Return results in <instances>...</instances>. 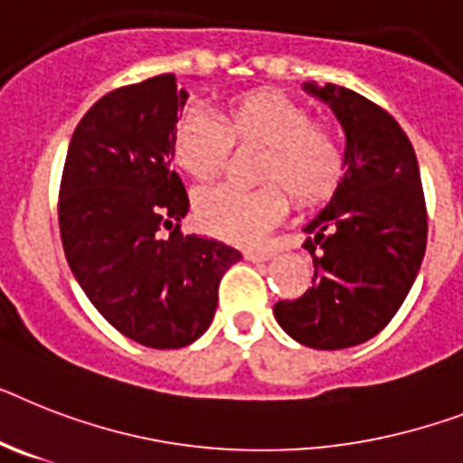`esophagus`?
Wrapping results in <instances>:
<instances>
[{
    "label": "esophagus",
    "instance_id": "esophagus-1",
    "mask_svg": "<svg viewBox=\"0 0 463 463\" xmlns=\"http://www.w3.org/2000/svg\"><path fill=\"white\" fill-rule=\"evenodd\" d=\"M246 260H250V262H265V260L272 258V250H246Z\"/></svg>",
    "mask_w": 463,
    "mask_h": 463
}]
</instances>
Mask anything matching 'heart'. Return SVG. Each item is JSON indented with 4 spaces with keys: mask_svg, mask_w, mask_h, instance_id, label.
Here are the masks:
<instances>
[{
    "mask_svg": "<svg viewBox=\"0 0 463 463\" xmlns=\"http://www.w3.org/2000/svg\"><path fill=\"white\" fill-rule=\"evenodd\" d=\"M232 146H260L255 189L217 186L194 203L198 227L229 243H255L286 215L289 191L303 208L334 198L345 177L341 139L305 106L277 90H250L227 99L215 116L189 109L172 129V158L198 184L222 175Z\"/></svg>",
    "mask_w": 463,
    "mask_h": 463,
    "instance_id": "b5f03b06",
    "label": "heart"
}]
</instances>
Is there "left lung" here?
Returning <instances> with one entry per match:
<instances>
[{
  "label": "left lung",
  "instance_id": "obj_1",
  "mask_svg": "<svg viewBox=\"0 0 463 463\" xmlns=\"http://www.w3.org/2000/svg\"><path fill=\"white\" fill-rule=\"evenodd\" d=\"M345 129L347 170L331 203L305 227L312 288L279 300L286 334L317 350L369 341L391 322L414 284L429 213L414 146L378 103L338 85H305Z\"/></svg>",
  "mask_w": 463,
  "mask_h": 463
}]
</instances>
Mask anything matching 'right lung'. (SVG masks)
Wrapping results in <instances>:
<instances>
[{
	"mask_svg": "<svg viewBox=\"0 0 463 463\" xmlns=\"http://www.w3.org/2000/svg\"><path fill=\"white\" fill-rule=\"evenodd\" d=\"M172 72L120 87L78 122L59 189V227L72 274L122 335L156 350L205 334L236 248L182 232L189 198L172 163L184 109Z\"/></svg>",
	"mask_w": 463,
	"mask_h": 463,
	"instance_id": "right-lung-1",
	"label": "right lung"
}]
</instances>
